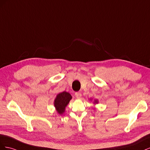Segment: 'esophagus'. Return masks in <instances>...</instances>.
<instances>
[{
	"instance_id": "34e87169",
	"label": "esophagus",
	"mask_w": 150,
	"mask_h": 150,
	"mask_svg": "<svg viewBox=\"0 0 150 150\" xmlns=\"http://www.w3.org/2000/svg\"><path fill=\"white\" fill-rule=\"evenodd\" d=\"M75 96H76V97L77 98H78V99H80V98H81V96H82V94H81V93L78 92V93H76Z\"/></svg>"
}]
</instances>
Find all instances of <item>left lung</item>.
Wrapping results in <instances>:
<instances>
[{
	"label": "left lung",
	"mask_w": 150,
	"mask_h": 150,
	"mask_svg": "<svg viewBox=\"0 0 150 150\" xmlns=\"http://www.w3.org/2000/svg\"><path fill=\"white\" fill-rule=\"evenodd\" d=\"M89 100L91 101H92V99H89ZM98 103H99V101H98V99H94V101H93V104H98ZM95 110V109H94Z\"/></svg>",
	"instance_id": "obj_1"
}]
</instances>
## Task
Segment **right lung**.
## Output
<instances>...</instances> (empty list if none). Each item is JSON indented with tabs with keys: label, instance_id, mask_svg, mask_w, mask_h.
Segmentation results:
<instances>
[{
	"label": "right lung",
	"instance_id": "right-lung-1",
	"mask_svg": "<svg viewBox=\"0 0 150 150\" xmlns=\"http://www.w3.org/2000/svg\"><path fill=\"white\" fill-rule=\"evenodd\" d=\"M72 99V96L66 91H63L57 94L54 101V106L59 115H62L65 112L66 108Z\"/></svg>",
	"mask_w": 150,
	"mask_h": 150
}]
</instances>
